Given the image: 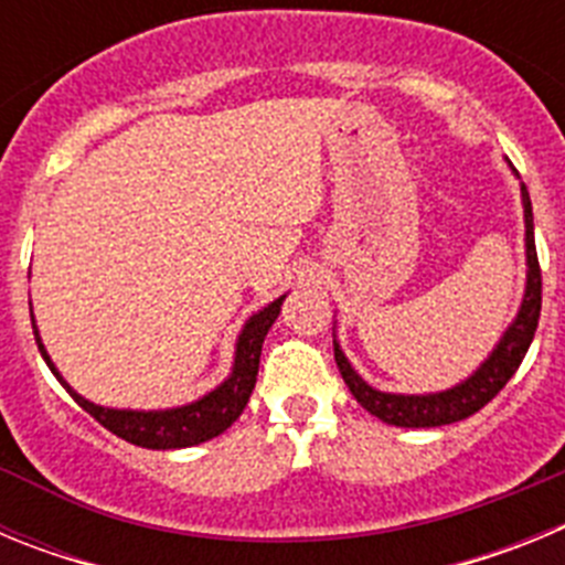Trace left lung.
Instances as JSON below:
<instances>
[{
	"mask_svg": "<svg viewBox=\"0 0 565 565\" xmlns=\"http://www.w3.org/2000/svg\"><path fill=\"white\" fill-rule=\"evenodd\" d=\"M523 194V217H526V297L518 311V319L512 322L507 333H503L501 344H498L492 356L478 367L467 382H461L452 391L433 393V396H393V393L373 391L371 384H364L351 367V362L339 351V344L333 342V356H337L339 373H342L344 384L351 387L356 402L371 416L382 418L384 424H396V427H441V424L461 422L478 413L483 404H489L498 393L503 391V384L515 376L521 367L523 356H526L529 344L535 339L537 319H541V263H537L535 248V228H532V201H529L526 186H521Z\"/></svg>",
	"mask_w": 565,
	"mask_h": 565,
	"instance_id": "left-lung-1",
	"label": "left lung"
}]
</instances>
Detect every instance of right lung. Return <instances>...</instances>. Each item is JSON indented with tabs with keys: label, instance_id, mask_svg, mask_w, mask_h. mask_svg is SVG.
Masks as SVG:
<instances>
[{
	"label": "right lung",
	"instance_id": "right-lung-1",
	"mask_svg": "<svg viewBox=\"0 0 565 565\" xmlns=\"http://www.w3.org/2000/svg\"><path fill=\"white\" fill-rule=\"evenodd\" d=\"M282 299L286 297L274 299L271 306L263 308V311L254 313V317L248 319V326L239 333L234 373L217 387V391L203 396L201 402L189 404V407H178V411L163 413L109 411V407H98V404L82 398L78 393L70 391L67 382H64V379L58 376L56 367H53L47 351H44L42 339H39L36 326H33V333H36L39 351H42L50 371L56 373V379L67 387L70 396L76 398L78 407H84L102 427H107L109 433H115V436L124 438V441L135 444V447H147V450H178V447H192V444H201L214 436H221L223 430H228V427L237 422L239 413L246 411L248 396H252L254 384H257L263 339H266L268 328L274 326Z\"/></svg>",
	"mask_w": 565,
	"mask_h": 565
}]
</instances>
